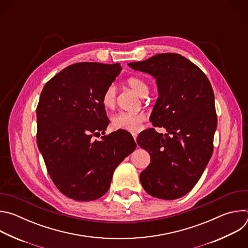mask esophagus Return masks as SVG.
Segmentation results:
<instances>
[{
  "instance_id": "esophagus-1",
  "label": "esophagus",
  "mask_w": 248,
  "mask_h": 248,
  "mask_svg": "<svg viewBox=\"0 0 248 248\" xmlns=\"http://www.w3.org/2000/svg\"><path fill=\"white\" fill-rule=\"evenodd\" d=\"M132 136H133V139H134V141H136V138H137V135H136V134H132Z\"/></svg>"
}]
</instances>
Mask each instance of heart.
<instances>
[{"instance_id": "1", "label": "heart", "mask_w": 248, "mask_h": 248, "mask_svg": "<svg viewBox=\"0 0 248 248\" xmlns=\"http://www.w3.org/2000/svg\"><path fill=\"white\" fill-rule=\"evenodd\" d=\"M127 85L140 97H145L149 93L148 83L140 78L131 77L126 79ZM117 101V88L114 84L109 85L102 94V104L106 109H113ZM146 121V115L139 113H119L112 118V124L115 128L124 129L129 132H137Z\"/></svg>"}]
</instances>
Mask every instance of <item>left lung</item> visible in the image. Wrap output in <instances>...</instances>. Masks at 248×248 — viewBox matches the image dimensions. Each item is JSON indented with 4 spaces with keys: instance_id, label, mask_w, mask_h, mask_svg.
Segmentation results:
<instances>
[{
    "instance_id": "left-lung-1",
    "label": "left lung",
    "mask_w": 248,
    "mask_h": 248,
    "mask_svg": "<svg viewBox=\"0 0 248 248\" xmlns=\"http://www.w3.org/2000/svg\"><path fill=\"white\" fill-rule=\"evenodd\" d=\"M128 66L156 79L159 96L150 119L168 131L164 136L151 128L137 137L151 158L140 183L154 197L178 199L197 184L213 153V89L202 70L179 54H159Z\"/></svg>"
}]
</instances>
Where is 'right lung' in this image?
I'll return each mask as SVG.
<instances>
[{
    "mask_svg": "<svg viewBox=\"0 0 248 248\" xmlns=\"http://www.w3.org/2000/svg\"><path fill=\"white\" fill-rule=\"evenodd\" d=\"M120 63L68 65L44 86L36 110L37 145L58 189L77 201H91L108 191L113 173L136 148L130 133L109 124L102 94L120 75Z\"/></svg>",
    "mask_w": 248,
    "mask_h": 248,
    "instance_id": "right-lung-1",
    "label": "right lung"
}]
</instances>
